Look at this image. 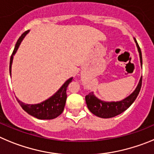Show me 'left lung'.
Segmentation results:
<instances>
[{"mask_svg": "<svg viewBox=\"0 0 154 154\" xmlns=\"http://www.w3.org/2000/svg\"><path fill=\"white\" fill-rule=\"evenodd\" d=\"M134 41H135L137 48L140 56V65L142 67V54H141L140 48L135 38H134ZM141 84H142V77L140 79L139 83L135 90L127 97L119 101H110L109 102V101L102 100L97 97L93 92L90 93L88 95L85 97L87 108L93 114L97 117H101V118H111V117H116L117 115L125 111L127 108L130 107L131 104L134 103L140 91Z\"/></svg>", "mask_w": 154, "mask_h": 154, "instance_id": "obj_1", "label": "left lung"}]
</instances>
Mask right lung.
I'll return each instance as SVG.
<instances>
[{
  "mask_svg": "<svg viewBox=\"0 0 154 154\" xmlns=\"http://www.w3.org/2000/svg\"><path fill=\"white\" fill-rule=\"evenodd\" d=\"M30 30H27L23 33L20 37L18 41H17L16 45L14 49L13 54L11 57L10 60V75L11 77V67L12 63H13L14 56L15 55L17 49L20 47L22 41L25 37ZM73 77H70L68 80H67L64 82V84L60 87V89L58 90L54 94L50 97L48 99L42 101L39 103H35V104H28V103H23L20 101L18 98H17L19 104L20 105L23 110L27 112L28 114L31 115L33 117L39 120H51L57 117L59 115L62 113L64 109L65 103H66V100H67V88L68 87L69 84L72 81Z\"/></svg>",
  "mask_w": 154,
  "mask_h": 154,
  "instance_id": "add662e5",
  "label": "right lung"
}]
</instances>
